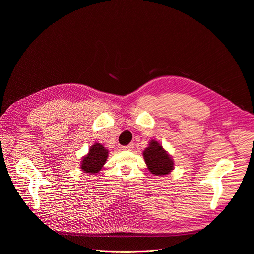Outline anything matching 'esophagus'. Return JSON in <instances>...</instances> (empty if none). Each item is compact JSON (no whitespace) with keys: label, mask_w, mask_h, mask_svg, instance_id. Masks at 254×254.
I'll return each instance as SVG.
<instances>
[{"label":"esophagus","mask_w":254,"mask_h":254,"mask_svg":"<svg viewBox=\"0 0 254 254\" xmlns=\"http://www.w3.org/2000/svg\"><path fill=\"white\" fill-rule=\"evenodd\" d=\"M132 149H133V143H129V144H127V146L123 147V150H125V151H131Z\"/></svg>","instance_id":"esophagus-1"}]
</instances>
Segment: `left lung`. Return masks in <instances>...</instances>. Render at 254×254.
<instances>
[{"instance_id":"obj_1","label":"left lung","mask_w":254,"mask_h":254,"mask_svg":"<svg viewBox=\"0 0 254 254\" xmlns=\"http://www.w3.org/2000/svg\"><path fill=\"white\" fill-rule=\"evenodd\" d=\"M149 171L156 176H165L174 169V162L157 140H152L142 153Z\"/></svg>"}]
</instances>
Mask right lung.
Here are the masks:
<instances>
[{
  "label": "right lung",
  "mask_w": 254,
  "mask_h": 254,
  "mask_svg": "<svg viewBox=\"0 0 254 254\" xmlns=\"http://www.w3.org/2000/svg\"><path fill=\"white\" fill-rule=\"evenodd\" d=\"M107 156L108 151L101 143L96 142L89 149L88 154L83 158L80 168L84 173L96 174L105 164Z\"/></svg>",
  "instance_id": "1"
}]
</instances>
